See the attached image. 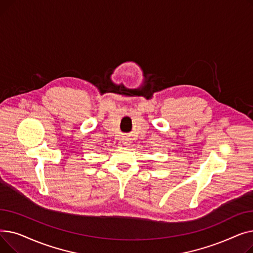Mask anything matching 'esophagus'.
<instances>
[{
	"instance_id": "obj_1",
	"label": "esophagus",
	"mask_w": 253,
	"mask_h": 253,
	"mask_svg": "<svg viewBox=\"0 0 253 253\" xmlns=\"http://www.w3.org/2000/svg\"><path fill=\"white\" fill-rule=\"evenodd\" d=\"M123 142H124V144H129V143H130V139H129L128 137H125V138L123 139Z\"/></svg>"
}]
</instances>
